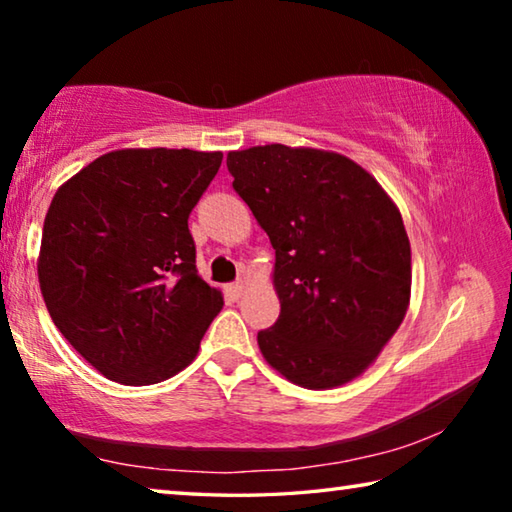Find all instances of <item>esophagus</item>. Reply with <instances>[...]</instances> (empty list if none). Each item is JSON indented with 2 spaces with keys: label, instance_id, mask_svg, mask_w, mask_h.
<instances>
[{
  "label": "esophagus",
  "instance_id": "34e87169",
  "mask_svg": "<svg viewBox=\"0 0 512 512\" xmlns=\"http://www.w3.org/2000/svg\"><path fill=\"white\" fill-rule=\"evenodd\" d=\"M244 289H246V282L237 280V282H232V284H228V287H225V293H228L230 298H239L241 293H244Z\"/></svg>",
  "mask_w": 512,
  "mask_h": 512
}]
</instances>
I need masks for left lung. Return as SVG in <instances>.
I'll return each mask as SVG.
<instances>
[{"instance_id":"obj_1","label":"left lung","mask_w":512,"mask_h":512,"mask_svg":"<svg viewBox=\"0 0 512 512\" xmlns=\"http://www.w3.org/2000/svg\"><path fill=\"white\" fill-rule=\"evenodd\" d=\"M235 192L275 248V325L257 334L268 366L325 391L357 379L402 325L411 244L381 185L341 153L266 144L228 153Z\"/></svg>"}]
</instances>
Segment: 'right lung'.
<instances>
[{
    "label": "right lung",
    "instance_id": "obj_1",
    "mask_svg": "<svg viewBox=\"0 0 512 512\" xmlns=\"http://www.w3.org/2000/svg\"><path fill=\"white\" fill-rule=\"evenodd\" d=\"M221 151L119 149L58 187L38 257L60 334L103 377L149 386L194 361L223 307L196 271L187 219Z\"/></svg>",
    "mask_w": 512,
    "mask_h": 512
}]
</instances>
